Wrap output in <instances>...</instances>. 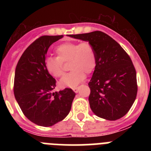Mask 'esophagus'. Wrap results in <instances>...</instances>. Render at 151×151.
I'll use <instances>...</instances> for the list:
<instances>
[{"label": "esophagus", "instance_id": "obj_1", "mask_svg": "<svg viewBox=\"0 0 151 151\" xmlns=\"http://www.w3.org/2000/svg\"><path fill=\"white\" fill-rule=\"evenodd\" d=\"M78 88H78V87H75V88H73V91L75 92V93H78Z\"/></svg>", "mask_w": 151, "mask_h": 151}]
</instances>
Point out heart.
<instances>
[{
	"mask_svg": "<svg viewBox=\"0 0 151 151\" xmlns=\"http://www.w3.org/2000/svg\"><path fill=\"white\" fill-rule=\"evenodd\" d=\"M57 57H47L45 66L52 76L60 77L64 73L63 62L69 63L72 72L63 77L60 85L63 88H74L85 77V73L90 74L97 64L95 50L88 42H64L56 47Z\"/></svg>",
	"mask_w": 151,
	"mask_h": 151,
	"instance_id": "heart-1",
	"label": "heart"
}]
</instances>
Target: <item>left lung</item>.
Returning <instances> with one entry per match:
<instances>
[{
  "label": "left lung",
  "instance_id": "left-lung-1",
  "mask_svg": "<svg viewBox=\"0 0 151 151\" xmlns=\"http://www.w3.org/2000/svg\"><path fill=\"white\" fill-rule=\"evenodd\" d=\"M69 37L88 41L95 50L97 64L88 83L92 112L107 120L122 118L138 91L136 71L129 56L115 40L100 31Z\"/></svg>",
  "mask_w": 151,
  "mask_h": 151
}]
</instances>
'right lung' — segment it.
<instances>
[{
  "instance_id": "1",
  "label": "right lung",
  "mask_w": 151,
  "mask_h": 151,
  "mask_svg": "<svg viewBox=\"0 0 151 151\" xmlns=\"http://www.w3.org/2000/svg\"><path fill=\"white\" fill-rule=\"evenodd\" d=\"M63 35H45L31 44L16 67L14 95L23 114L31 122L52 126L66 118L76 93L71 88L54 92L56 80L45 66L50 45Z\"/></svg>"
}]
</instances>
